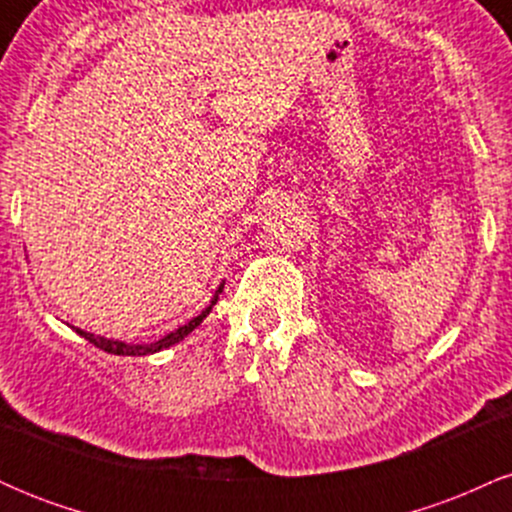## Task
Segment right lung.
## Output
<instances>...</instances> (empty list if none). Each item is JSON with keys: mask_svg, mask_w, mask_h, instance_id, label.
<instances>
[{"mask_svg": "<svg viewBox=\"0 0 512 512\" xmlns=\"http://www.w3.org/2000/svg\"><path fill=\"white\" fill-rule=\"evenodd\" d=\"M219 291H221V289H219ZM214 303H216V296H214V301H211V305H214ZM211 305H209V308H204L202 313H199L197 317H192V320L187 322V325H182L180 330L170 332L168 337L158 339V342H154V344L134 346V344H125V342H113V339H105V337H96V334L79 330V327H74V330L79 332L81 337H84V339H88V342H91L93 346H98V349H101V351H108V354H115V356H144V354H156V351L166 349V346H173V344H178L180 339H185L187 334H190L192 330H195V327L199 325V322H202L204 317L209 315Z\"/></svg>", "mask_w": 512, "mask_h": 512, "instance_id": "right-lung-1", "label": "right lung"}]
</instances>
